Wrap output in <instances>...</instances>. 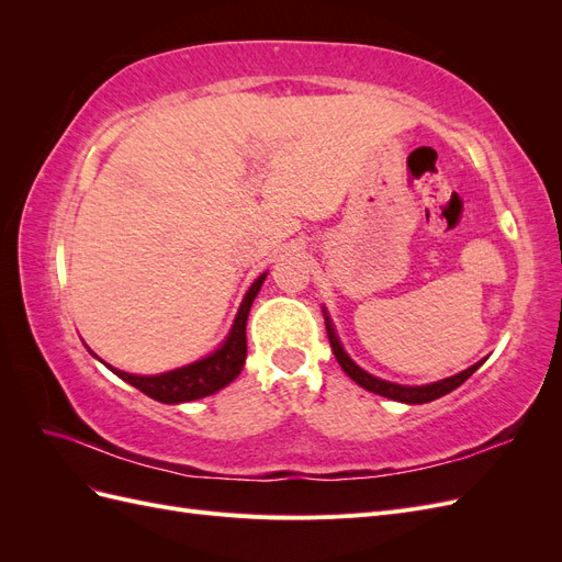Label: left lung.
Segmentation results:
<instances>
[{
  "label": "left lung",
  "instance_id": "8db88e82",
  "mask_svg": "<svg viewBox=\"0 0 562 562\" xmlns=\"http://www.w3.org/2000/svg\"><path fill=\"white\" fill-rule=\"evenodd\" d=\"M326 330H328V339H330V349H333V353H335V359H337V363L342 366V370L347 372V375L356 382V384H361L363 389H368V391H372V394H380V396H384V398H391V401H401V403H429V401H436V398H440V396H446V394H450L452 389H457L459 384H464L475 370H479L481 366H483V361L481 363H475V366H471V368H467L464 372H459V375H452V378H448V380H440V382H434V384H427V386H403V384H394V382H386V380H380V378H372L370 372H366L363 368H359L356 366L349 356L345 353V349H342V345H339V339H337V335H335V330H333V326H330V321H328V316H326Z\"/></svg>",
  "mask_w": 562,
  "mask_h": 562
}]
</instances>
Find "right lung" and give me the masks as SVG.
I'll return each instance as SVG.
<instances>
[{
	"label": "right lung",
	"mask_w": 562,
	"mask_h": 562,
	"mask_svg": "<svg viewBox=\"0 0 562 562\" xmlns=\"http://www.w3.org/2000/svg\"><path fill=\"white\" fill-rule=\"evenodd\" d=\"M267 274L255 279V283L248 288V293L241 302L239 314L234 318V326L225 339V345L220 347L215 353L206 356L192 366H184L171 372H164V375H128V372H122L116 368H110L114 375L128 382L131 386L140 389L145 396L155 398L159 403H184V401H196L203 396H211L215 391L227 386L236 375H239L244 361H246V321L250 304L258 295L260 285Z\"/></svg>",
	"instance_id": "1"
}]
</instances>
